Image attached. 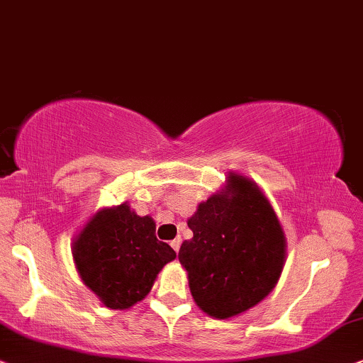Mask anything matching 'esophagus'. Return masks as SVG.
I'll use <instances>...</instances> for the list:
<instances>
[{
  "label": "esophagus",
  "mask_w": 363,
  "mask_h": 363,
  "mask_svg": "<svg viewBox=\"0 0 363 363\" xmlns=\"http://www.w3.org/2000/svg\"><path fill=\"white\" fill-rule=\"evenodd\" d=\"M181 242H182L181 238H176L174 240H171V247H172L174 250H176V252H179V247H181Z\"/></svg>",
  "instance_id": "1"
}]
</instances>
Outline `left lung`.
I'll return each mask as SVG.
<instances>
[{"instance_id": "8db88e82", "label": "left lung", "mask_w": 363, "mask_h": 363, "mask_svg": "<svg viewBox=\"0 0 363 363\" xmlns=\"http://www.w3.org/2000/svg\"><path fill=\"white\" fill-rule=\"evenodd\" d=\"M194 234L179 250L191 294L207 315L229 318L269 296L286 260V238L272 206L252 181L229 176L187 220Z\"/></svg>"}]
</instances>
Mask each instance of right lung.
Returning a JSON list of instances; mask_svg holds the SVG:
<instances>
[{"instance_id": "obj_1", "label": "right lung", "mask_w": 363, "mask_h": 363, "mask_svg": "<svg viewBox=\"0 0 363 363\" xmlns=\"http://www.w3.org/2000/svg\"><path fill=\"white\" fill-rule=\"evenodd\" d=\"M81 279L109 308H129L151 292L154 280L176 259L156 238V224L121 204L91 219L72 244Z\"/></svg>"}]
</instances>
